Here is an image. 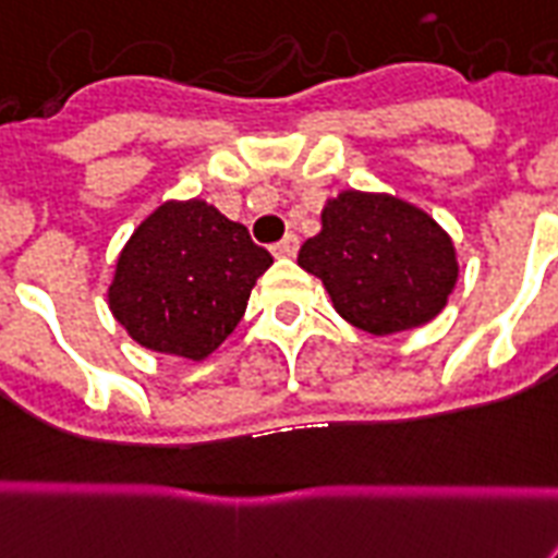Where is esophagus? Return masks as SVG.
<instances>
[{"label":"esophagus","instance_id":"1","mask_svg":"<svg viewBox=\"0 0 558 558\" xmlns=\"http://www.w3.org/2000/svg\"><path fill=\"white\" fill-rule=\"evenodd\" d=\"M270 250H274V256H279V258L296 256V250H300V235H293V232H288V235H284L282 241H276V244Z\"/></svg>","mask_w":558,"mask_h":558}]
</instances>
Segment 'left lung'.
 Wrapping results in <instances>:
<instances>
[{"instance_id":"1","label":"left lung","mask_w":558,"mask_h":558,"mask_svg":"<svg viewBox=\"0 0 558 558\" xmlns=\"http://www.w3.org/2000/svg\"><path fill=\"white\" fill-rule=\"evenodd\" d=\"M296 262L323 279L340 317L369 335L425 326L457 284L448 232L390 194L343 192L328 201L323 230Z\"/></svg>"}]
</instances>
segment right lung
Segmentation results:
<instances>
[{"label": "right lung", "instance_id": "1", "mask_svg": "<svg viewBox=\"0 0 558 558\" xmlns=\"http://www.w3.org/2000/svg\"><path fill=\"white\" fill-rule=\"evenodd\" d=\"M274 256L206 201H168L124 244L110 311L136 343L203 361L230 338Z\"/></svg>", "mask_w": 558, "mask_h": 558}]
</instances>
